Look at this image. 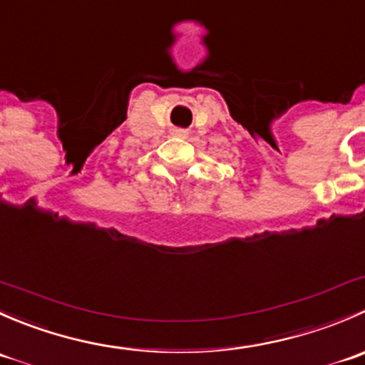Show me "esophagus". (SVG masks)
Masks as SVG:
<instances>
[{"label":"esophagus","mask_w":365,"mask_h":365,"mask_svg":"<svg viewBox=\"0 0 365 365\" xmlns=\"http://www.w3.org/2000/svg\"><path fill=\"white\" fill-rule=\"evenodd\" d=\"M175 135H178V138H185V130H180V128H176L175 130Z\"/></svg>","instance_id":"34e87169"}]
</instances>
